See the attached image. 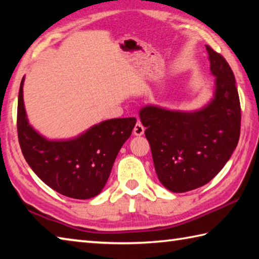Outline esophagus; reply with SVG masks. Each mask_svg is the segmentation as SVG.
Instances as JSON below:
<instances>
[{"label": "esophagus", "instance_id": "1", "mask_svg": "<svg viewBox=\"0 0 259 259\" xmlns=\"http://www.w3.org/2000/svg\"><path fill=\"white\" fill-rule=\"evenodd\" d=\"M144 133H145L144 125L142 124V122L138 121L137 123H136L135 128H134V135H136V136H143Z\"/></svg>", "mask_w": 259, "mask_h": 259}]
</instances>
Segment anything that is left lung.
I'll list each match as a JSON object with an SVG mask.
<instances>
[{"instance_id": "obj_1", "label": "left lung", "mask_w": 259, "mask_h": 259, "mask_svg": "<svg viewBox=\"0 0 259 259\" xmlns=\"http://www.w3.org/2000/svg\"><path fill=\"white\" fill-rule=\"evenodd\" d=\"M215 78L214 98L195 112L145 106L139 112L156 175L172 192L206 185L222 170L240 137L241 109L232 69L206 45Z\"/></svg>"}]
</instances>
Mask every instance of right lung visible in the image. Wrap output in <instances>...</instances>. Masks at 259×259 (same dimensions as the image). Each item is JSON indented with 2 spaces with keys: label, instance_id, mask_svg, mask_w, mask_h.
<instances>
[{
  "label": "right lung",
  "instance_id": "right-lung-1",
  "mask_svg": "<svg viewBox=\"0 0 259 259\" xmlns=\"http://www.w3.org/2000/svg\"><path fill=\"white\" fill-rule=\"evenodd\" d=\"M22 78L17 128L21 152L37 177L59 194L74 199L97 196L104 188L122 145L130 137L136 117L111 119L70 140H48L28 122Z\"/></svg>",
  "mask_w": 259,
  "mask_h": 259
}]
</instances>
